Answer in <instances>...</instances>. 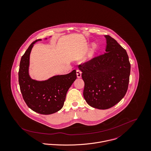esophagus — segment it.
I'll list each match as a JSON object with an SVG mask.
<instances>
[{
  "mask_svg": "<svg viewBox=\"0 0 151 151\" xmlns=\"http://www.w3.org/2000/svg\"><path fill=\"white\" fill-rule=\"evenodd\" d=\"M76 75H77V77L78 78H81V76H82V72H81V70L80 69H78L76 70Z\"/></svg>",
  "mask_w": 151,
  "mask_h": 151,
  "instance_id": "1",
  "label": "esophagus"
}]
</instances>
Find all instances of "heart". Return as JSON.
<instances>
[{
    "instance_id": "1",
    "label": "heart",
    "mask_w": 151,
    "mask_h": 151,
    "mask_svg": "<svg viewBox=\"0 0 151 151\" xmlns=\"http://www.w3.org/2000/svg\"><path fill=\"white\" fill-rule=\"evenodd\" d=\"M95 48H96V46H93V50H94L95 49Z\"/></svg>"
}]
</instances>
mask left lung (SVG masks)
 Instances as JSON below:
<instances>
[{
  "label": "left lung",
  "instance_id": "8db88e82",
  "mask_svg": "<svg viewBox=\"0 0 151 151\" xmlns=\"http://www.w3.org/2000/svg\"><path fill=\"white\" fill-rule=\"evenodd\" d=\"M105 52L81 64L83 96L91 106L106 109L125 96L129 86L130 63L126 50L109 35Z\"/></svg>",
  "mask_w": 151,
  "mask_h": 151
}]
</instances>
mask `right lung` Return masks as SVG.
<instances>
[{
    "label": "right lung",
    "instance_id": "add662e5",
    "mask_svg": "<svg viewBox=\"0 0 151 151\" xmlns=\"http://www.w3.org/2000/svg\"><path fill=\"white\" fill-rule=\"evenodd\" d=\"M36 42L30 45L21 57L18 82L22 97L28 106L37 113L50 115L63 108L68 90L77 78L76 72L73 70L67 75L55 76L42 82L32 79L28 73L29 55Z\"/></svg>",
    "mask_w": 151,
    "mask_h": 151
}]
</instances>
